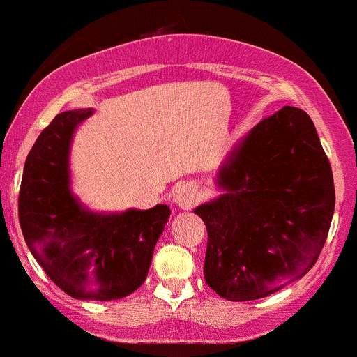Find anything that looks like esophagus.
Returning a JSON list of instances; mask_svg holds the SVG:
<instances>
[{"label":"esophagus","instance_id":"34e87169","mask_svg":"<svg viewBox=\"0 0 357 357\" xmlns=\"http://www.w3.org/2000/svg\"><path fill=\"white\" fill-rule=\"evenodd\" d=\"M174 204L180 209H190L194 208V204L197 202V197H195V190L192 185L189 183H182V185L177 187V190L174 192Z\"/></svg>","mask_w":357,"mask_h":357}]
</instances>
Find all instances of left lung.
<instances>
[{
    "label": "left lung",
    "mask_w": 357,
    "mask_h": 357,
    "mask_svg": "<svg viewBox=\"0 0 357 357\" xmlns=\"http://www.w3.org/2000/svg\"><path fill=\"white\" fill-rule=\"evenodd\" d=\"M223 194L194 213L208 228L204 278L229 301L260 300L317 262L331 228L332 168L312 119L282 107L241 137L218 172Z\"/></svg>",
    "instance_id": "1"
}]
</instances>
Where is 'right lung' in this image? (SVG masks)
<instances>
[{
    "label": "right lung",
    "mask_w": 357,
    "mask_h": 357,
    "mask_svg": "<svg viewBox=\"0 0 357 357\" xmlns=\"http://www.w3.org/2000/svg\"><path fill=\"white\" fill-rule=\"evenodd\" d=\"M91 114H57L37 137L24 167L18 220L26 247L56 286L76 300L114 301L144 282L170 208L95 213L79 202L70 153L76 128Z\"/></svg>",
    "instance_id": "add662e5"
}]
</instances>
